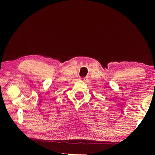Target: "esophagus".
I'll return each mask as SVG.
<instances>
[{
  "instance_id": "obj_1",
  "label": "esophagus",
  "mask_w": 155,
  "mask_h": 155,
  "mask_svg": "<svg viewBox=\"0 0 155 155\" xmlns=\"http://www.w3.org/2000/svg\"><path fill=\"white\" fill-rule=\"evenodd\" d=\"M80 80H82V81H85L87 80V78L85 77V78H80Z\"/></svg>"
}]
</instances>
